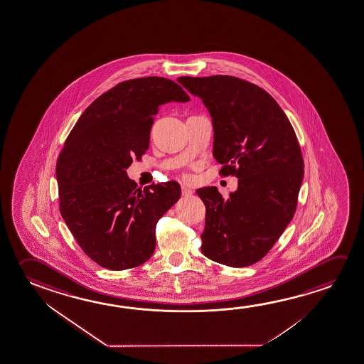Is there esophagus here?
<instances>
[{
	"instance_id": "obj_1",
	"label": "esophagus",
	"mask_w": 364,
	"mask_h": 364,
	"mask_svg": "<svg viewBox=\"0 0 364 364\" xmlns=\"http://www.w3.org/2000/svg\"><path fill=\"white\" fill-rule=\"evenodd\" d=\"M181 194L184 196H191L193 194V191L189 188H186V186H181Z\"/></svg>"
}]
</instances>
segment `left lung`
Returning <instances> with one entry per match:
<instances>
[{"instance_id":"1","label":"left lung","mask_w":364,"mask_h":364,"mask_svg":"<svg viewBox=\"0 0 364 364\" xmlns=\"http://www.w3.org/2000/svg\"><path fill=\"white\" fill-rule=\"evenodd\" d=\"M212 116L213 156L238 188L223 198L215 186L196 191L205 205L204 256L230 267L262 259L297 207L304 160L296 134L277 102L256 84L230 75L180 77Z\"/></svg>"}]
</instances>
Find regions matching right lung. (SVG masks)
I'll return each mask as SVG.
<instances>
[{
  "label": "right lung",
  "mask_w": 364,
  "mask_h": 364,
  "mask_svg": "<svg viewBox=\"0 0 364 364\" xmlns=\"http://www.w3.org/2000/svg\"><path fill=\"white\" fill-rule=\"evenodd\" d=\"M191 100L161 77L123 80L79 117L56 161L59 210L75 241L105 269H134L151 257L156 223L175 203L176 181L141 189L126 168L149 149L159 107Z\"/></svg>",
  "instance_id": "1"
}]
</instances>
